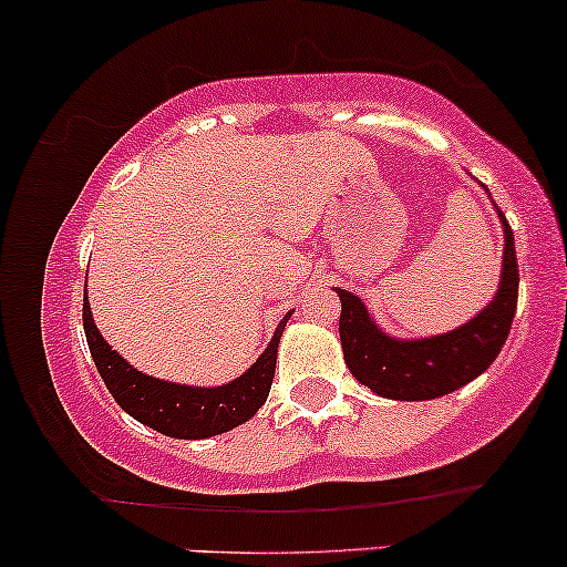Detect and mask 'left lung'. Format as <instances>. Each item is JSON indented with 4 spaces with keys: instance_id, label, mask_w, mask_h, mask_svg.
<instances>
[{
    "instance_id": "obj_1",
    "label": "left lung",
    "mask_w": 567,
    "mask_h": 567,
    "mask_svg": "<svg viewBox=\"0 0 567 567\" xmlns=\"http://www.w3.org/2000/svg\"><path fill=\"white\" fill-rule=\"evenodd\" d=\"M498 216L504 220L506 237L501 288L485 311L453 333L424 338V341H396L375 328L354 292L338 290L341 296L338 333H341L343 360L357 381L389 400H434L455 392L491 368L509 336L519 288L514 234L504 213L498 210Z\"/></svg>"
}]
</instances>
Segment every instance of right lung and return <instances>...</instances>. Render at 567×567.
<instances>
[{
	"mask_svg": "<svg viewBox=\"0 0 567 567\" xmlns=\"http://www.w3.org/2000/svg\"><path fill=\"white\" fill-rule=\"evenodd\" d=\"M288 317L277 324L271 343L245 375L218 389H194L152 379V375H143L135 368H130L97 333L87 298L82 303V322L90 354H93L97 373L112 392L116 405L127 410L141 424L178 440H205L213 434H224L258 413V408L269 396L271 381H275L279 336L288 324Z\"/></svg>",
	"mask_w": 567,
	"mask_h": 567,
	"instance_id": "add662e5",
	"label": "right lung"
}]
</instances>
